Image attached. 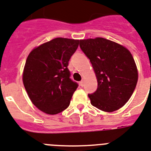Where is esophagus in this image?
Here are the masks:
<instances>
[{
    "label": "esophagus",
    "instance_id": "obj_1",
    "mask_svg": "<svg viewBox=\"0 0 151 151\" xmlns=\"http://www.w3.org/2000/svg\"><path fill=\"white\" fill-rule=\"evenodd\" d=\"M80 85L81 86V87H83V86H84V81H83V80H82L80 82Z\"/></svg>",
    "mask_w": 151,
    "mask_h": 151
}]
</instances>
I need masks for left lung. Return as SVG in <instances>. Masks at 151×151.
Wrapping results in <instances>:
<instances>
[{"mask_svg":"<svg viewBox=\"0 0 151 151\" xmlns=\"http://www.w3.org/2000/svg\"><path fill=\"white\" fill-rule=\"evenodd\" d=\"M97 80V89L88 94L93 107L113 112L129 101L136 87L138 71L132 54L121 44L103 37L80 40Z\"/></svg>","mask_w":151,"mask_h":151,"instance_id":"8db88e82","label":"left lung"}]
</instances>
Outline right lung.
<instances>
[{
	"mask_svg": "<svg viewBox=\"0 0 151 151\" xmlns=\"http://www.w3.org/2000/svg\"><path fill=\"white\" fill-rule=\"evenodd\" d=\"M79 40L57 37L34 48L27 58L23 83L33 104L47 114L68 108L78 84L70 78L68 61Z\"/></svg>",
	"mask_w": 151,
	"mask_h": 151,
	"instance_id": "right-lung-1",
	"label": "right lung"
}]
</instances>
